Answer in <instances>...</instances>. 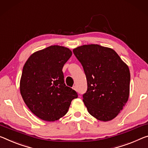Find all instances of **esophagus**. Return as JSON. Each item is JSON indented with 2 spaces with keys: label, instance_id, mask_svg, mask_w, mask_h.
<instances>
[{
  "label": "esophagus",
  "instance_id": "34e87169",
  "mask_svg": "<svg viewBox=\"0 0 148 148\" xmlns=\"http://www.w3.org/2000/svg\"><path fill=\"white\" fill-rule=\"evenodd\" d=\"M74 89V90H76V91H77V90H78V88H77V86H73V88H72Z\"/></svg>",
  "mask_w": 148,
  "mask_h": 148
}]
</instances>
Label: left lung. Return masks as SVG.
I'll return each mask as SVG.
<instances>
[{"mask_svg":"<svg viewBox=\"0 0 148 148\" xmlns=\"http://www.w3.org/2000/svg\"><path fill=\"white\" fill-rule=\"evenodd\" d=\"M82 65L88 89L83 101L91 115L109 121L118 115L126 103L130 91V70L112 49L88 45L73 50Z\"/></svg>","mask_w":148,"mask_h":148,"instance_id":"8db88e82","label":"left lung"}]
</instances>
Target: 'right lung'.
I'll return each mask as SVG.
<instances>
[{
    "instance_id": "add662e5",
    "label": "right lung",
    "mask_w": 148,
    "mask_h": 148,
    "mask_svg": "<svg viewBox=\"0 0 148 148\" xmlns=\"http://www.w3.org/2000/svg\"><path fill=\"white\" fill-rule=\"evenodd\" d=\"M72 56L69 49L53 45L30 56L20 79L22 97L35 115L55 121L65 115L78 93L66 86L63 66Z\"/></svg>"
}]
</instances>
